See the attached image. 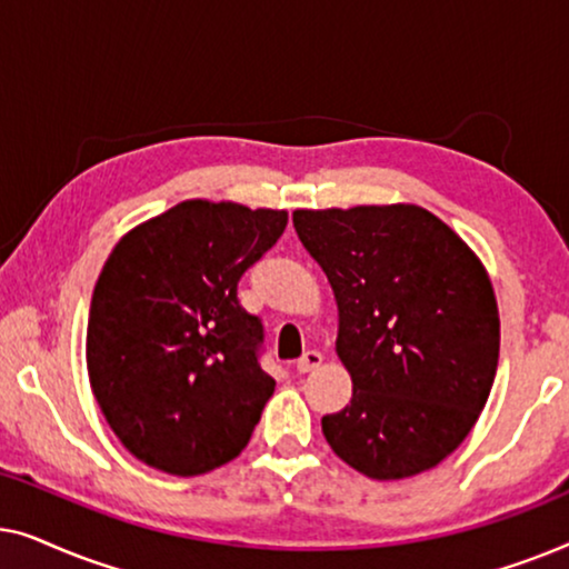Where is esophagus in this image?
Masks as SVG:
<instances>
[{
	"instance_id": "1",
	"label": "esophagus",
	"mask_w": 569,
	"mask_h": 569,
	"mask_svg": "<svg viewBox=\"0 0 569 569\" xmlns=\"http://www.w3.org/2000/svg\"><path fill=\"white\" fill-rule=\"evenodd\" d=\"M321 362H323V355L318 352V349H308V352L300 357L295 368H298V372H310V370H316Z\"/></svg>"
}]
</instances>
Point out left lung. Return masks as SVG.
<instances>
[{
	"label": "left lung",
	"instance_id": "1",
	"mask_svg": "<svg viewBox=\"0 0 569 569\" xmlns=\"http://www.w3.org/2000/svg\"><path fill=\"white\" fill-rule=\"evenodd\" d=\"M292 224L337 298L352 401L321 419L341 461L407 479L466 440L492 391L500 313L477 253L417 204L298 209Z\"/></svg>",
	"mask_w": 569,
	"mask_h": 569
}]
</instances>
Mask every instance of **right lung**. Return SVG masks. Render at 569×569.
Wrapping results in <instances>:
<instances>
[{"instance_id": "add662e5", "label": "right lung", "mask_w": 569, "mask_h": 569, "mask_svg": "<svg viewBox=\"0 0 569 569\" xmlns=\"http://www.w3.org/2000/svg\"><path fill=\"white\" fill-rule=\"evenodd\" d=\"M287 228L284 209L189 199L127 232L100 271L88 376L116 438L176 477L228 463L274 393L263 326L238 282Z\"/></svg>"}]
</instances>
